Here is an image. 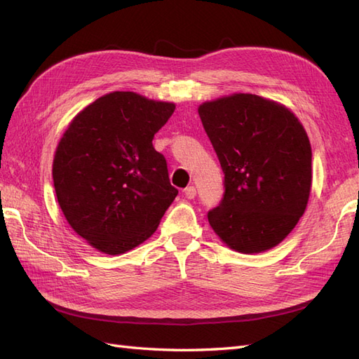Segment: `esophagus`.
Returning a JSON list of instances; mask_svg holds the SVG:
<instances>
[{"label":"esophagus","mask_w":359,"mask_h":359,"mask_svg":"<svg viewBox=\"0 0 359 359\" xmlns=\"http://www.w3.org/2000/svg\"><path fill=\"white\" fill-rule=\"evenodd\" d=\"M184 194H186L187 199H194L196 198V187H193V186L187 187L186 190H184Z\"/></svg>","instance_id":"esophagus-1"}]
</instances>
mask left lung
I'll return each instance as SVG.
<instances>
[{"instance_id":"1","label":"left lung","mask_w":359,"mask_h":359,"mask_svg":"<svg viewBox=\"0 0 359 359\" xmlns=\"http://www.w3.org/2000/svg\"><path fill=\"white\" fill-rule=\"evenodd\" d=\"M198 112L224 173L223 198L208 212L214 232L245 255L276 247L309 202L306 130L287 107L255 94L205 102Z\"/></svg>"}]
</instances>
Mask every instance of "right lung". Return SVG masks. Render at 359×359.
Listing matches in <instances>:
<instances>
[{
  "instance_id": "right-lung-1",
  "label": "right lung",
  "mask_w": 359,
  "mask_h": 359,
  "mask_svg": "<svg viewBox=\"0 0 359 359\" xmlns=\"http://www.w3.org/2000/svg\"><path fill=\"white\" fill-rule=\"evenodd\" d=\"M175 104L115 91L73 118L55 151L53 187L73 231L106 255L154 233L178 190L153 147Z\"/></svg>"
}]
</instances>
